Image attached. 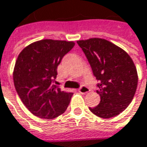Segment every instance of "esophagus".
Masks as SVG:
<instances>
[{
	"mask_svg": "<svg viewBox=\"0 0 147 147\" xmlns=\"http://www.w3.org/2000/svg\"><path fill=\"white\" fill-rule=\"evenodd\" d=\"M78 91H79L80 93H82V94H86V93L90 92V89H89V87L83 86H82V87L78 90Z\"/></svg>",
	"mask_w": 147,
	"mask_h": 147,
	"instance_id": "obj_1",
	"label": "esophagus"
}]
</instances>
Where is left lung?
<instances>
[{"label":"left lung","mask_w":147,"mask_h":147,"mask_svg":"<svg viewBox=\"0 0 147 147\" xmlns=\"http://www.w3.org/2000/svg\"><path fill=\"white\" fill-rule=\"evenodd\" d=\"M99 81L96 92L100 101L89 107L101 118L119 115L129 106L136 91L138 76L132 59L123 49L107 40L90 38L77 40Z\"/></svg>","instance_id":"left-lung-1"}]
</instances>
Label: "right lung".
Returning a JSON list of instances; mask_svg holds the SVG:
<instances>
[{"label":"right lung","instance_id":"right-lung-1","mask_svg":"<svg viewBox=\"0 0 147 147\" xmlns=\"http://www.w3.org/2000/svg\"><path fill=\"white\" fill-rule=\"evenodd\" d=\"M74 46V41L40 40L26 47L18 55L14 85L23 104L33 115L49 120L65 111L73 93L61 91L53 82L62 57Z\"/></svg>","mask_w":147,"mask_h":147}]
</instances>
